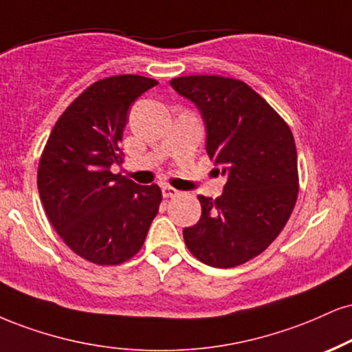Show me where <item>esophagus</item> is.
<instances>
[{
    "mask_svg": "<svg viewBox=\"0 0 352 352\" xmlns=\"http://www.w3.org/2000/svg\"><path fill=\"white\" fill-rule=\"evenodd\" d=\"M179 193H180L179 190H175L173 187H170V185H164V187H162L164 198H173V197H177V195H179Z\"/></svg>",
    "mask_w": 352,
    "mask_h": 352,
    "instance_id": "1",
    "label": "esophagus"
}]
</instances>
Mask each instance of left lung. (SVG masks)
Listing matches in <instances>:
<instances>
[{
	"label": "left lung",
	"instance_id": "1",
	"mask_svg": "<svg viewBox=\"0 0 352 352\" xmlns=\"http://www.w3.org/2000/svg\"><path fill=\"white\" fill-rule=\"evenodd\" d=\"M170 85L200 109L206 152L228 177L217 200L198 197L201 217L184 230L185 244L203 264L236 267L264 252L294 211L298 197L294 134L241 80L190 75L172 78Z\"/></svg>",
	"mask_w": 352,
	"mask_h": 352
}]
</instances>
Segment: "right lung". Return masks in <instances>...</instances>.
<instances>
[{
    "label": "right lung",
    "mask_w": 352,
    "mask_h": 352,
    "mask_svg": "<svg viewBox=\"0 0 352 352\" xmlns=\"http://www.w3.org/2000/svg\"><path fill=\"white\" fill-rule=\"evenodd\" d=\"M157 82L141 75L98 80L62 113L37 170L41 201L54 230L75 254L118 265L139 252L162 192L120 173L122 131L131 104Z\"/></svg>",
    "instance_id": "obj_1"
}]
</instances>
